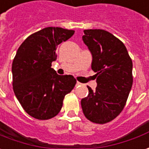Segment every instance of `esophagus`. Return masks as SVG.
Returning a JSON list of instances; mask_svg holds the SVG:
<instances>
[{
    "label": "esophagus",
    "mask_w": 149,
    "mask_h": 149,
    "mask_svg": "<svg viewBox=\"0 0 149 149\" xmlns=\"http://www.w3.org/2000/svg\"><path fill=\"white\" fill-rule=\"evenodd\" d=\"M81 83H79V82H77L76 83V85H80Z\"/></svg>",
    "instance_id": "obj_1"
}]
</instances>
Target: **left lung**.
<instances>
[{
	"instance_id": "8db88e82",
	"label": "left lung",
	"mask_w": 149,
	"mask_h": 149,
	"mask_svg": "<svg viewBox=\"0 0 149 149\" xmlns=\"http://www.w3.org/2000/svg\"><path fill=\"white\" fill-rule=\"evenodd\" d=\"M83 41L92 53V69L96 78L95 90L81 100L85 117L104 124L114 119L123 109L131 92L132 61L123 42L100 29L84 30Z\"/></svg>"
}]
</instances>
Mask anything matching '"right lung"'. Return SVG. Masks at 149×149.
Instances as JSON below:
<instances>
[{
  "label": "right lung",
  "mask_w": 149,
  "mask_h": 149,
  "mask_svg": "<svg viewBox=\"0 0 149 149\" xmlns=\"http://www.w3.org/2000/svg\"><path fill=\"white\" fill-rule=\"evenodd\" d=\"M74 33L61 27H46L20 45L13 64V88L22 107L36 119H50L62 107L65 96L76 84L72 75H59L51 68L57 45Z\"/></svg>",
  "instance_id": "1"
}]
</instances>
